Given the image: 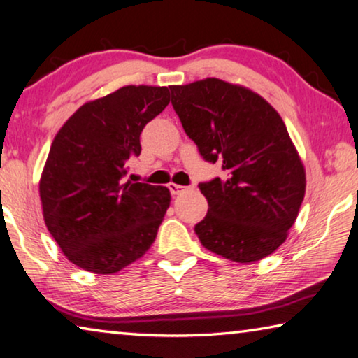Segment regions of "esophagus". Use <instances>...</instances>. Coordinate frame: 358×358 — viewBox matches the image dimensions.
Masks as SVG:
<instances>
[{"mask_svg":"<svg viewBox=\"0 0 358 358\" xmlns=\"http://www.w3.org/2000/svg\"><path fill=\"white\" fill-rule=\"evenodd\" d=\"M168 189H169V192H171V195L173 196H176V195H180V193H182L184 190H185V187H182V185H179V184H169L168 185Z\"/></svg>","mask_w":358,"mask_h":358,"instance_id":"34e87169","label":"esophagus"}]
</instances>
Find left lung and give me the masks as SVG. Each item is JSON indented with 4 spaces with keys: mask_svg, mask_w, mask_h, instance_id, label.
<instances>
[{
    "mask_svg": "<svg viewBox=\"0 0 358 358\" xmlns=\"http://www.w3.org/2000/svg\"><path fill=\"white\" fill-rule=\"evenodd\" d=\"M171 103L204 160L225 178L200 184L209 209L195 225L201 244L252 263L282 244L306 192V171L278 110L259 93L217 78L171 85Z\"/></svg>",
    "mask_w": 358,
    "mask_h": 358,
    "instance_id": "8db88e82",
    "label": "left lung"
}]
</instances>
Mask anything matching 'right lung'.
Listing matches in <instances>:
<instances>
[{
	"mask_svg": "<svg viewBox=\"0 0 358 358\" xmlns=\"http://www.w3.org/2000/svg\"><path fill=\"white\" fill-rule=\"evenodd\" d=\"M168 103V87L125 85L82 104L55 134L39 196L47 230L76 266L114 274L155 241L171 193L124 176L143 128Z\"/></svg>",
	"mask_w": 358,
	"mask_h": 358,
	"instance_id": "right-lung-1",
	"label": "right lung"
}]
</instances>
